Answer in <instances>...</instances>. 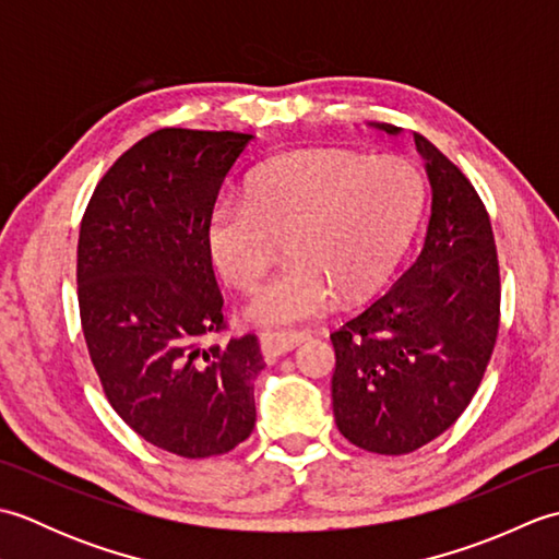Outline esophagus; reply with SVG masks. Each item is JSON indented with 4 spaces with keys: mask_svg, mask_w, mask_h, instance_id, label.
Here are the masks:
<instances>
[{
    "mask_svg": "<svg viewBox=\"0 0 559 559\" xmlns=\"http://www.w3.org/2000/svg\"><path fill=\"white\" fill-rule=\"evenodd\" d=\"M305 341V334L300 331H264L259 336V346L264 358H278V355H286L293 348H298Z\"/></svg>",
    "mask_w": 559,
    "mask_h": 559,
    "instance_id": "34e87169",
    "label": "esophagus"
}]
</instances>
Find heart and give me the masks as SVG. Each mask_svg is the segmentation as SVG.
I'll use <instances>...</instances> for the list:
<instances>
[{"mask_svg": "<svg viewBox=\"0 0 559 559\" xmlns=\"http://www.w3.org/2000/svg\"><path fill=\"white\" fill-rule=\"evenodd\" d=\"M423 177L401 156L343 151L290 153L259 168L240 204L209 218V252L221 276L254 290L286 242L290 264L247 302L259 326H293L326 312L336 293L358 300L394 271L418 225Z\"/></svg>", "mask_w": 559, "mask_h": 559, "instance_id": "b5f03b06", "label": "heart"}]
</instances>
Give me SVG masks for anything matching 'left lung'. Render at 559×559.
I'll return each mask as SVG.
<instances>
[{
	"label": "left lung",
	"mask_w": 559,
	"mask_h": 559,
	"mask_svg": "<svg viewBox=\"0 0 559 559\" xmlns=\"http://www.w3.org/2000/svg\"><path fill=\"white\" fill-rule=\"evenodd\" d=\"M386 134L394 124L372 122ZM432 189L418 259L382 298L331 334L334 418L350 444L399 456L432 442L466 411L500 329V264L476 189L420 134Z\"/></svg>",
	"instance_id": "8db88e82"
}]
</instances>
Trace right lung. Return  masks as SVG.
<instances>
[{"label":"right lung","instance_id":"add662e5","mask_svg":"<svg viewBox=\"0 0 559 559\" xmlns=\"http://www.w3.org/2000/svg\"><path fill=\"white\" fill-rule=\"evenodd\" d=\"M252 139L158 129L103 175L81 221V329L105 396L139 437L185 459L225 454L257 423V336L201 346L225 329L209 218Z\"/></svg>","mask_w":559,"mask_h":559}]
</instances>
